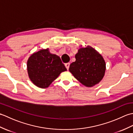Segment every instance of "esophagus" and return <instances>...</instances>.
Segmentation results:
<instances>
[{
    "instance_id": "34e87169",
    "label": "esophagus",
    "mask_w": 133,
    "mask_h": 133,
    "mask_svg": "<svg viewBox=\"0 0 133 133\" xmlns=\"http://www.w3.org/2000/svg\"><path fill=\"white\" fill-rule=\"evenodd\" d=\"M70 63H66V64H65V67H66V68L67 69V70H69V67H70Z\"/></svg>"
}]
</instances>
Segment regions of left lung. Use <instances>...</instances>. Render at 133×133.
I'll return each mask as SVG.
<instances>
[{
	"mask_svg": "<svg viewBox=\"0 0 133 133\" xmlns=\"http://www.w3.org/2000/svg\"><path fill=\"white\" fill-rule=\"evenodd\" d=\"M76 61L70 64L69 71L86 87H92L102 79L106 71L103 58L89 46L82 47L75 54Z\"/></svg>",
	"mask_w": 133,
	"mask_h": 133,
	"instance_id": "1",
	"label": "left lung"
}]
</instances>
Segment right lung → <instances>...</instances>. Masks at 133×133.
<instances>
[{
  "mask_svg": "<svg viewBox=\"0 0 133 133\" xmlns=\"http://www.w3.org/2000/svg\"><path fill=\"white\" fill-rule=\"evenodd\" d=\"M27 68L31 81L39 88L49 87L62 72L67 71L59 56L49 49L33 53L28 59Z\"/></svg>",
  "mask_w": 133,
  "mask_h": 133,
  "instance_id": "right-lung-1",
  "label": "right lung"
}]
</instances>
